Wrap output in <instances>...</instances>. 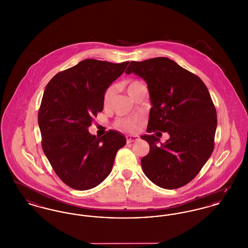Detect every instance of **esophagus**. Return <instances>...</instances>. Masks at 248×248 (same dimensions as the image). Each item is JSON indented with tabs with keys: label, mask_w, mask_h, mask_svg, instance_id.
Returning <instances> with one entry per match:
<instances>
[{
	"label": "esophagus",
	"mask_w": 248,
	"mask_h": 248,
	"mask_svg": "<svg viewBox=\"0 0 248 248\" xmlns=\"http://www.w3.org/2000/svg\"><path fill=\"white\" fill-rule=\"evenodd\" d=\"M140 140L139 136H132V135H128V136H126V140H127V142H128V143H131V142H134V141H137V140Z\"/></svg>",
	"instance_id": "esophagus-1"
}]
</instances>
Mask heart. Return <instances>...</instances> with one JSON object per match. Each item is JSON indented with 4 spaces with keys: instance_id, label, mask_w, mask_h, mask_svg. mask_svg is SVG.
<instances>
[{
    "instance_id": "b5f03b06",
    "label": "heart",
    "mask_w": 248,
    "mask_h": 248,
    "mask_svg": "<svg viewBox=\"0 0 248 248\" xmlns=\"http://www.w3.org/2000/svg\"><path fill=\"white\" fill-rule=\"evenodd\" d=\"M140 85H142V84L138 80H129L123 84V88H124L126 90L127 93L131 96L134 90ZM113 93H114V88L113 87H108L105 91L104 95H103L104 108L108 109L110 108L111 103H112V98H113ZM140 124H141V118H140V117L121 118V119L117 120L115 126L117 128L124 130V131L136 132L139 129Z\"/></svg>"
}]
</instances>
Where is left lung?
Returning <instances> with one entry per match:
<instances>
[{
	"instance_id": "obj_1",
	"label": "left lung",
	"mask_w": 248,
	"mask_h": 248,
	"mask_svg": "<svg viewBox=\"0 0 248 248\" xmlns=\"http://www.w3.org/2000/svg\"><path fill=\"white\" fill-rule=\"evenodd\" d=\"M126 74L143 78L152 108L147 132L150 145L140 161L144 174L155 185L176 189L201 171L215 147L217 125L216 107L203 81L166 57L131 62ZM170 139L157 146L161 133Z\"/></svg>"
}]
</instances>
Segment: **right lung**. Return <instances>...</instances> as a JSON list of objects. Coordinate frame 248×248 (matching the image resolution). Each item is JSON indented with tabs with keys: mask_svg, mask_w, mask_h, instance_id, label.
<instances>
[{
	"mask_svg": "<svg viewBox=\"0 0 248 248\" xmlns=\"http://www.w3.org/2000/svg\"><path fill=\"white\" fill-rule=\"evenodd\" d=\"M128 63L86 59L55 75L46 86L38 111L42 149L55 173L73 189L101 184L126 143L120 132L109 130L99 139L88 128L103 110L105 91Z\"/></svg>",
	"mask_w": 248,
	"mask_h": 248,
	"instance_id": "obj_1",
	"label": "right lung"
}]
</instances>
